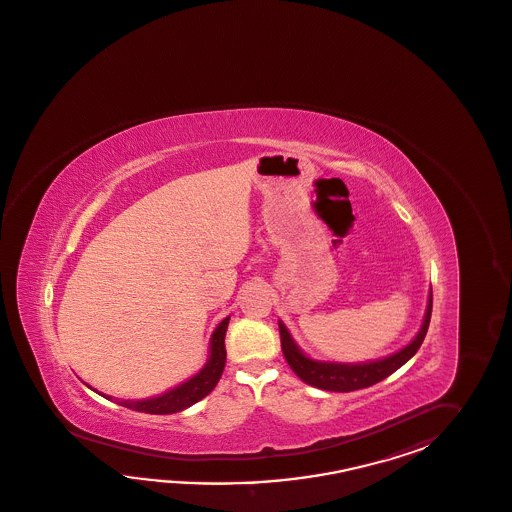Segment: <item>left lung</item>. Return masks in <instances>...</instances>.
<instances>
[{"instance_id": "8db88e82", "label": "left lung", "mask_w": 512, "mask_h": 512, "mask_svg": "<svg viewBox=\"0 0 512 512\" xmlns=\"http://www.w3.org/2000/svg\"><path fill=\"white\" fill-rule=\"evenodd\" d=\"M433 311V290L429 292V303L425 311L424 324L420 327L418 335L414 337L409 346L399 349L398 353L388 355L379 361L361 362V364H342V362H320L309 359L301 351L296 342L290 337L285 324L279 322V335H281V349L287 359L292 372L311 387L322 388L329 392H351L359 388L372 387L375 383L383 381L385 377L394 374L412 355L420 349L424 342Z\"/></svg>"}]
</instances>
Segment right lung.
Instances as JSON below:
<instances>
[{
	"label": "right lung",
	"instance_id": "1",
	"mask_svg": "<svg viewBox=\"0 0 512 512\" xmlns=\"http://www.w3.org/2000/svg\"><path fill=\"white\" fill-rule=\"evenodd\" d=\"M229 324V316L224 318L218 327L214 329L211 338V355L209 361L203 366L200 374L190 377L183 385L172 388L164 392L163 396L157 398L140 399V401H131V399H122L118 401L122 407H127L131 411L148 412V414H172V412L183 411L190 405L198 403L200 399L211 394L212 388L220 381L225 366V331ZM103 396V394H101ZM107 399L109 396H107Z\"/></svg>",
	"mask_w": 512,
	"mask_h": 512
}]
</instances>
